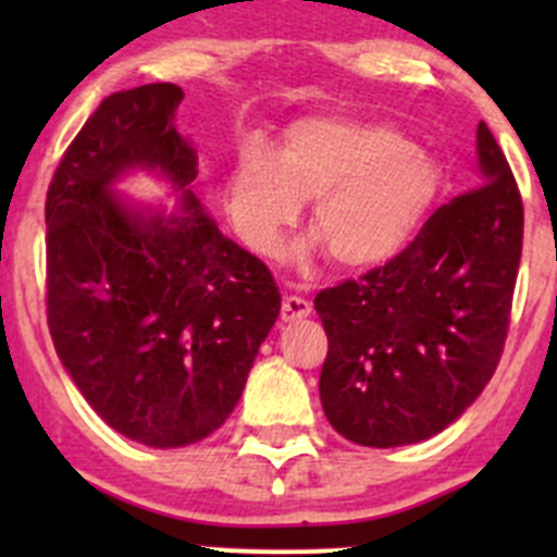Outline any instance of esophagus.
I'll return each mask as SVG.
<instances>
[{
  "instance_id": "esophagus-1",
  "label": "esophagus",
  "mask_w": 557,
  "mask_h": 557,
  "mask_svg": "<svg viewBox=\"0 0 557 557\" xmlns=\"http://www.w3.org/2000/svg\"><path fill=\"white\" fill-rule=\"evenodd\" d=\"M312 312V305L301 296H285L283 299V320L285 323H294V320L307 318Z\"/></svg>"
}]
</instances>
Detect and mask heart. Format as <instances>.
I'll list each match as a JSON object with an SVG mask.
<instances>
[{"label": "heart", "mask_w": 557, "mask_h": 557, "mask_svg": "<svg viewBox=\"0 0 557 557\" xmlns=\"http://www.w3.org/2000/svg\"><path fill=\"white\" fill-rule=\"evenodd\" d=\"M442 174L398 128L352 117H305L274 156L247 150L226 180V210L239 239L272 256L312 201L314 237L296 247L307 261L320 245L345 269L396 256L429 215Z\"/></svg>", "instance_id": "heart-1"}]
</instances>
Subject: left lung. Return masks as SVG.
<instances>
[{"mask_svg": "<svg viewBox=\"0 0 557 557\" xmlns=\"http://www.w3.org/2000/svg\"><path fill=\"white\" fill-rule=\"evenodd\" d=\"M480 185L425 221L407 250L314 296L329 336L320 404L363 447L423 442L476 401L502 358L522 252L518 183L485 123Z\"/></svg>", "mask_w": 557, "mask_h": 557, "instance_id": "8db88e82", "label": "left lung"}]
</instances>
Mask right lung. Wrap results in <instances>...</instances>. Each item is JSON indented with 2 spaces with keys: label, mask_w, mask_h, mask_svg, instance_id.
<instances>
[{
  "label": "right lung",
  "mask_w": 557,
  "mask_h": 557,
  "mask_svg": "<svg viewBox=\"0 0 557 557\" xmlns=\"http://www.w3.org/2000/svg\"><path fill=\"white\" fill-rule=\"evenodd\" d=\"M183 91L110 94L61 159L45 199L48 325L94 412L139 445L185 447L226 423L280 290L196 199V150L174 126ZM132 171L166 178L174 211L132 202Z\"/></svg>",
  "instance_id": "obj_1"
}]
</instances>
